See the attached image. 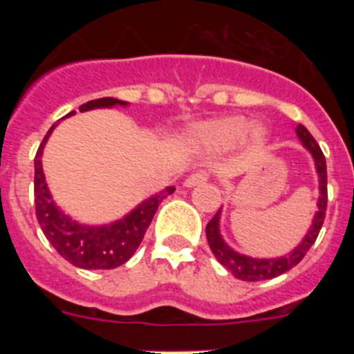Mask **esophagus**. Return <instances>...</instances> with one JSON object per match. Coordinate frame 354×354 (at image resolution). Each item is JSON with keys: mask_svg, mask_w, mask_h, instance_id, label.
Returning a JSON list of instances; mask_svg holds the SVG:
<instances>
[{"mask_svg": "<svg viewBox=\"0 0 354 354\" xmlns=\"http://www.w3.org/2000/svg\"><path fill=\"white\" fill-rule=\"evenodd\" d=\"M207 179H209V175L205 174V171H195V174H192L186 180H184V186L186 187L198 186V184H204Z\"/></svg>", "mask_w": 354, "mask_h": 354, "instance_id": "34e87169", "label": "esophagus"}]
</instances>
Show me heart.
<instances>
[{"label": "heart", "mask_w": 354, "mask_h": 354, "mask_svg": "<svg viewBox=\"0 0 354 354\" xmlns=\"http://www.w3.org/2000/svg\"><path fill=\"white\" fill-rule=\"evenodd\" d=\"M245 117H223L200 124L195 129V140L207 150L223 152L232 149L243 138H248L252 143H261L266 136L264 127L248 126Z\"/></svg>", "instance_id": "1"}]
</instances>
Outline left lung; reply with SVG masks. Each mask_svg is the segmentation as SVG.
I'll return each mask as SVG.
<instances>
[{"label":"left lung","instance_id":"1","mask_svg":"<svg viewBox=\"0 0 354 354\" xmlns=\"http://www.w3.org/2000/svg\"><path fill=\"white\" fill-rule=\"evenodd\" d=\"M296 134L301 140L303 147L312 154L315 161V170L319 175V200H317V211H315L314 220H312L310 228L303 241L290 253L283 255V257L277 259H253L243 253L234 252L230 246L223 241L220 234V218H221V209L214 214L211 221L205 227V236H207V243L211 246L212 253H214L216 261L225 266L230 273L239 280L245 282H259V280H271V278L278 277V274L286 273V271L292 270L294 266L301 262L305 257L306 252L310 250L314 245L315 239L319 236V230L323 227L324 216H326V204H328V189H326V159H324L323 150L317 145L308 129L301 124L296 127Z\"/></svg>","mask_w":354,"mask_h":354}]
</instances>
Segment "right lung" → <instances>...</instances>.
I'll use <instances>...</instances> for the list:
<instances>
[{"instance_id":"right-lung-1","label":"right lung","mask_w":354,"mask_h":354,"mask_svg":"<svg viewBox=\"0 0 354 354\" xmlns=\"http://www.w3.org/2000/svg\"><path fill=\"white\" fill-rule=\"evenodd\" d=\"M113 106H127V102L118 101L113 97H102V99L81 104L80 111H88V109L95 108H113ZM71 115H74V111L65 117H71ZM55 127L56 124H53L48 134L44 136L35 156V212L40 228L53 245V248L72 266L83 268V270L118 268L133 257L156 211H158L159 204L175 192V187L170 186L152 195L150 198L143 200L138 207H134L129 214L113 223L101 225V227L77 223L55 204L48 184H46V177H44L42 150Z\"/></svg>"}]
</instances>
